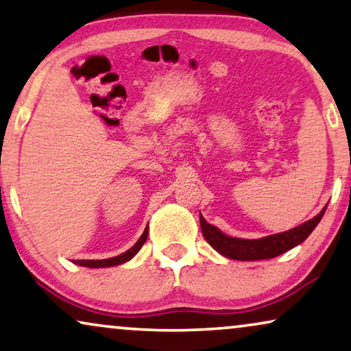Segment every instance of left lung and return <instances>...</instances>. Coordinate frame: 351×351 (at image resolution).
I'll return each instance as SVG.
<instances>
[{"label":"left lung","mask_w":351,"mask_h":351,"mask_svg":"<svg viewBox=\"0 0 351 351\" xmlns=\"http://www.w3.org/2000/svg\"><path fill=\"white\" fill-rule=\"evenodd\" d=\"M326 208L308 222L299 225V227L287 230V232L270 234V237L261 239H243L233 238L220 232L217 227L208 223L203 215H199L201 232L206 241L213 246L215 251L222 256L233 258V261H263V258H273L280 254L289 251V249L299 246L304 243L308 234L313 232L319 220L323 219Z\"/></svg>","instance_id":"left-lung-1"}]
</instances>
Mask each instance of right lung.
Segmentation results:
<instances>
[{
    "label": "right lung",
    "mask_w": 351,
    "mask_h": 351,
    "mask_svg": "<svg viewBox=\"0 0 351 351\" xmlns=\"http://www.w3.org/2000/svg\"><path fill=\"white\" fill-rule=\"evenodd\" d=\"M147 237H148V227L145 228V232L142 233V237L138 238V241L134 244V246L129 249V251L119 254L117 257H112V258H104V261H78L75 263H78L81 267H89V268H104V267H117V265H121V263L131 261V258L136 256V254L141 251V247L143 246V243L147 241Z\"/></svg>",
    "instance_id": "right-lung-1"
}]
</instances>
